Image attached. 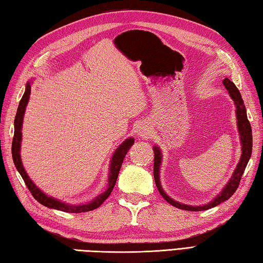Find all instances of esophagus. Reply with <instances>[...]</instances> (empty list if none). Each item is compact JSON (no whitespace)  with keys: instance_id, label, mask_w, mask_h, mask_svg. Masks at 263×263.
<instances>
[{"instance_id":"esophagus-1","label":"esophagus","mask_w":263,"mask_h":263,"mask_svg":"<svg viewBox=\"0 0 263 263\" xmlns=\"http://www.w3.org/2000/svg\"><path fill=\"white\" fill-rule=\"evenodd\" d=\"M150 127L146 124H142L138 127V136L141 138H147L150 136Z\"/></svg>"}]
</instances>
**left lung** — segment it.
Listing matches in <instances>:
<instances>
[{
	"label": "left lung",
	"mask_w": 263,
	"mask_h": 263,
	"mask_svg": "<svg viewBox=\"0 0 263 263\" xmlns=\"http://www.w3.org/2000/svg\"><path fill=\"white\" fill-rule=\"evenodd\" d=\"M222 83H224L225 88L228 90V93L231 95L232 99L234 100L236 106V119H237V127H238V132L239 136H241V143H242V156L241 159H239L238 164L236 166L235 171L233 173V176L228 183L226 184V186L222 189V191L217 195V197L209 202L208 204L204 205H187V204H183L177 202V201H174L172 198H170L167 195L163 187L160 185V180H159V170H160V164H161V152L160 149L155 146L154 147V154H155V160H154V177H155V182L156 185H157V189L159 193L161 194L167 202L171 203L172 205L176 206V208H180L183 210H189V211H202V210H206L210 209L212 206H216L218 204H220L221 202L230 199L232 195L234 194V192L236 191L239 182H241V177L243 175V173L245 171V167H247L251 155H252V130H251V125L250 122L248 120V115H247V109H245L244 106V102L242 99L241 93H239L238 89L236 88V86L228 79V78H225L222 80Z\"/></svg>",
	"instance_id": "1"
}]
</instances>
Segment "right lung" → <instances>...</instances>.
Here are the masks:
<instances>
[{
	"instance_id": "add662e5",
	"label": "right lung",
	"mask_w": 263,
	"mask_h": 263,
	"mask_svg": "<svg viewBox=\"0 0 263 263\" xmlns=\"http://www.w3.org/2000/svg\"><path fill=\"white\" fill-rule=\"evenodd\" d=\"M30 90H31V85H30V81H28L25 93L20 100L19 106H18V110H16L15 119H14V136H13L12 148H11V152H12V158H13V163L15 165V168L18 170V172L20 173L22 180L25 181L28 190H29L30 193L32 194V197L35 198L39 203H42L43 205L47 206V208L57 209V210H61L64 212H76V214H78V212L90 211V210L98 208V206L109 197L111 191H113L114 185H115L116 180H117V176H119V173H120L121 166L123 163V159H124L125 155L128 152V149H130L132 147V144L135 143V139L133 138L126 139V140L115 150L113 157H111V160H110L109 174H108V186H107V189H106L105 192L99 194L98 197H96L91 201V202H88L86 204H80V205H73V204L61 202V201H59L57 199L48 197V195H46L45 193H43L41 190H39L35 185V184H33V182L30 180V177L28 176L27 172L24 168V166H22V161H21V157H20V146H21V139H22V133H21L22 122H24V115H25V110H26V106L28 104V100H29Z\"/></svg>"
}]
</instances>
